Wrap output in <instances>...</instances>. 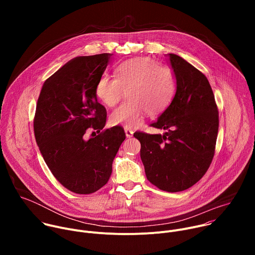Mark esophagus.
I'll return each instance as SVG.
<instances>
[{
    "mask_svg": "<svg viewBox=\"0 0 255 255\" xmlns=\"http://www.w3.org/2000/svg\"><path fill=\"white\" fill-rule=\"evenodd\" d=\"M125 134H126V137H128V138H130V137H132L133 136V131L131 130V129H129V128H125Z\"/></svg>",
    "mask_w": 255,
    "mask_h": 255,
    "instance_id": "1",
    "label": "esophagus"
}]
</instances>
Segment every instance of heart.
Masks as SVG:
<instances>
[{
  "label": "heart",
  "instance_id": "obj_1",
  "mask_svg": "<svg viewBox=\"0 0 255 255\" xmlns=\"http://www.w3.org/2000/svg\"><path fill=\"white\" fill-rule=\"evenodd\" d=\"M115 77L103 75L96 85V96L108 107L127 100L111 114L112 124L127 128L138 126L145 114L156 115L168 107L175 93L171 68L147 56L123 61L115 68Z\"/></svg>",
  "mask_w": 255,
  "mask_h": 255
}]
</instances>
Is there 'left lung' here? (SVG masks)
Wrapping results in <instances>:
<instances>
[{"instance_id":"8db88e82","label":"left lung","mask_w":255,"mask_h":255,"mask_svg":"<svg viewBox=\"0 0 255 255\" xmlns=\"http://www.w3.org/2000/svg\"><path fill=\"white\" fill-rule=\"evenodd\" d=\"M176 80L170 105L150 126L164 134L135 132L147 179L159 190L185 191L204 176L215 154L219 112L206 76L169 53Z\"/></svg>"}]
</instances>
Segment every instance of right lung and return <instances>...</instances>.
Masks as SVG:
<instances>
[{
  "label": "right lung",
  "instance_id": "obj_1",
  "mask_svg": "<svg viewBox=\"0 0 255 255\" xmlns=\"http://www.w3.org/2000/svg\"><path fill=\"white\" fill-rule=\"evenodd\" d=\"M111 55L69 60L45 81L36 105L34 134L44 161L65 189L80 195L93 194L108 183L126 138L121 126L104 129L107 111L96 96ZM88 130L93 131L89 139Z\"/></svg>",
  "mask_w": 255,
  "mask_h": 255
}]
</instances>
